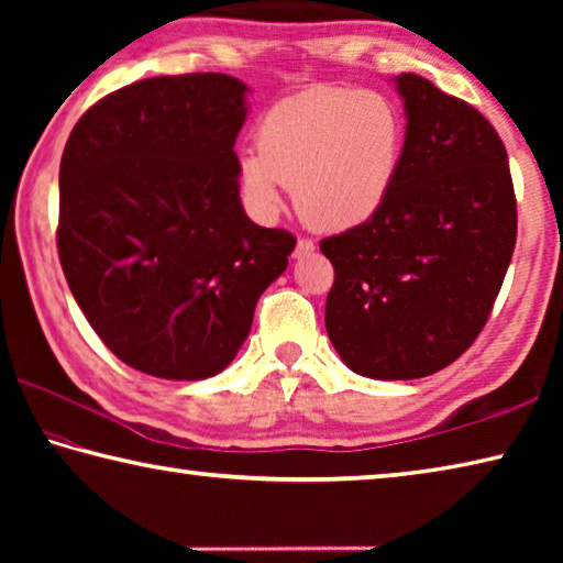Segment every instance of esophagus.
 Wrapping results in <instances>:
<instances>
[{"instance_id": "esophagus-1", "label": "esophagus", "mask_w": 563, "mask_h": 563, "mask_svg": "<svg viewBox=\"0 0 563 563\" xmlns=\"http://www.w3.org/2000/svg\"><path fill=\"white\" fill-rule=\"evenodd\" d=\"M316 251V243L308 241V238H300L298 245H295V258H302V255H310Z\"/></svg>"}]
</instances>
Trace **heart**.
<instances>
[{
	"label": "heart",
	"mask_w": 563,
	"mask_h": 563,
	"mask_svg": "<svg viewBox=\"0 0 563 563\" xmlns=\"http://www.w3.org/2000/svg\"><path fill=\"white\" fill-rule=\"evenodd\" d=\"M405 119L383 93L308 89L275 103L258 148L238 156L241 186L255 213L273 216L285 186L320 231H350L375 218L397 186Z\"/></svg>",
	"instance_id": "b5f03b06"
}]
</instances>
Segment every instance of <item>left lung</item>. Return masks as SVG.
<instances>
[{
  "mask_svg": "<svg viewBox=\"0 0 563 563\" xmlns=\"http://www.w3.org/2000/svg\"><path fill=\"white\" fill-rule=\"evenodd\" d=\"M405 158L375 218L325 238L335 268L325 328L362 377L440 373L479 335L517 243V201L499 133L417 74L395 76Z\"/></svg>",
  "mask_w": 563,
  "mask_h": 563,
  "instance_id": "8db88e82",
  "label": "left lung"
}]
</instances>
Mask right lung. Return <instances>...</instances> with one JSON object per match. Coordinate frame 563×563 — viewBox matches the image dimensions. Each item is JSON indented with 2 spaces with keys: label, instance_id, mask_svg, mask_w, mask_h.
<instances>
[{
  "label": "right lung",
  "instance_id": "add662e5",
  "mask_svg": "<svg viewBox=\"0 0 563 563\" xmlns=\"http://www.w3.org/2000/svg\"><path fill=\"white\" fill-rule=\"evenodd\" d=\"M228 74L154 76L84 113L59 168V261L113 355L161 379L231 365L295 238L245 216Z\"/></svg>",
  "mask_w": 563,
  "mask_h": 563
}]
</instances>
